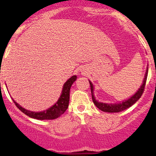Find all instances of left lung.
I'll return each mask as SVG.
<instances>
[{
  "label": "left lung",
  "instance_id": "1",
  "mask_svg": "<svg viewBox=\"0 0 156 156\" xmlns=\"http://www.w3.org/2000/svg\"><path fill=\"white\" fill-rule=\"evenodd\" d=\"M147 76H148V67L147 68V71H146L145 77H144V81H143L142 86H140L138 91L132 97L130 98L128 100H126V101L122 102L121 104H104V103H101L98 102V101L95 100L94 97V94H93V85L91 82L89 81L90 83V88H91V97H92V101L93 103L94 104V105L99 109V110H102L104 112H107V113H119V112L123 111V110H126V109L129 108L130 107L133 105L134 103H136L140 98V97L142 96L143 93L144 91V89H145L146 86V82H147Z\"/></svg>",
  "mask_w": 156,
  "mask_h": 156
}]
</instances>
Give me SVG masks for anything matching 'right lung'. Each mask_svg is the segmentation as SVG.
Segmentation results:
<instances>
[{
  "instance_id": "right-lung-1",
  "label": "right lung",
  "mask_w": 156,
  "mask_h": 156,
  "mask_svg": "<svg viewBox=\"0 0 156 156\" xmlns=\"http://www.w3.org/2000/svg\"><path fill=\"white\" fill-rule=\"evenodd\" d=\"M76 80V76H73L65 83L62 89V94L59 98L58 101L54 104L52 107L49 108L48 110L43 112H31L30 110H27L25 109L22 108L19 104H17L14 100L13 102L17 107L25 115H28L30 118L36 119L39 120L44 119H55L56 118H58L60 115L66 111V110L69 105V100H70V89L71 87L73 82Z\"/></svg>"
}]
</instances>
